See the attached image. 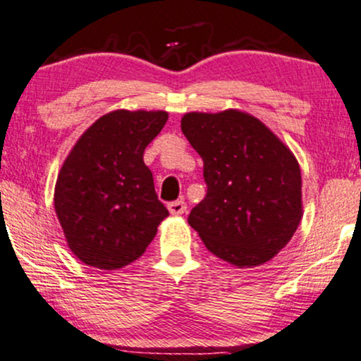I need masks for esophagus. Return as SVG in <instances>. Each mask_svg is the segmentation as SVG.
<instances>
[{"label": "esophagus", "instance_id": "1", "mask_svg": "<svg viewBox=\"0 0 361 361\" xmlns=\"http://www.w3.org/2000/svg\"><path fill=\"white\" fill-rule=\"evenodd\" d=\"M169 211H171L172 216H180L188 211V206H185L184 201H173L169 204Z\"/></svg>", "mask_w": 361, "mask_h": 361}]
</instances>
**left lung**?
<instances>
[{
    "instance_id": "left-lung-1",
    "label": "left lung",
    "mask_w": 361,
    "mask_h": 361,
    "mask_svg": "<svg viewBox=\"0 0 361 361\" xmlns=\"http://www.w3.org/2000/svg\"><path fill=\"white\" fill-rule=\"evenodd\" d=\"M180 128L204 162L207 185L190 226L213 255L238 269L272 260L302 218V177L290 148L238 109L185 113Z\"/></svg>"
}]
</instances>
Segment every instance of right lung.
Instances as JSON below:
<instances>
[{"label": "right lung", "mask_w": 361, "mask_h": 361, "mask_svg": "<svg viewBox=\"0 0 361 361\" xmlns=\"http://www.w3.org/2000/svg\"><path fill=\"white\" fill-rule=\"evenodd\" d=\"M167 111L116 109L72 147L55 182L54 206L67 247L82 264L116 270L143 255L169 216L143 152Z\"/></svg>", "instance_id": "add662e5"}]
</instances>
